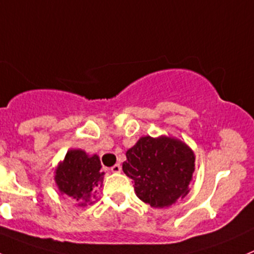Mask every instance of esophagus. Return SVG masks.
Segmentation results:
<instances>
[{"label": "esophagus", "mask_w": 254, "mask_h": 254, "mask_svg": "<svg viewBox=\"0 0 254 254\" xmlns=\"http://www.w3.org/2000/svg\"><path fill=\"white\" fill-rule=\"evenodd\" d=\"M121 170H122V167H121L120 163H116L115 166H112V167H111V171H112L113 173H120Z\"/></svg>", "instance_id": "esophagus-1"}]
</instances>
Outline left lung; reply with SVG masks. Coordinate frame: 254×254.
<instances>
[{
  "label": "left lung",
  "mask_w": 254,
  "mask_h": 254,
  "mask_svg": "<svg viewBox=\"0 0 254 254\" xmlns=\"http://www.w3.org/2000/svg\"><path fill=\"white\" fill-rule=\"evenodd\" d=\"M122 170L134 182L137 197L154 208L172 206L190 192L194 153L177 138L141 137L126 153Z\"/></svg>",
  "instance_id": "left-lung-1"
}]
</instances>
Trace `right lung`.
<instances>
[{
    "label": "right lung",
    "mask_w": 254,
    "mask_h": 254,
    "mask_svg": "<svg viewBox=\"0 0 254 254\" xmlns=\"http://www.w3.org/2000/svg\"><path fill=\"white\" fill-rule=\"evenodd\" d=\"M97 154L88 156L82 149H69L55 172V181L62 194L74 198L78 206L93 203L96 193L102 187L103 175Z\"/></svg>",
    "instance_id": "add662e5"
}]
</instances>
